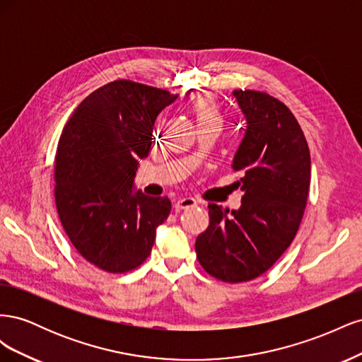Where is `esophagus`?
Masks as SVG:
<instances>
[{
	"mask_svg": "<svg viewBox=\"0 0 362 362\" xmlns=\"http://www.w3.org/2000/svg\"><path fill=\"white\" fill-rule=\"evenodd\" d=\"M198 205V202H196V199L193 198H180L177 202H175V210L177 211H181V210H185V208H190V206H196Z\"/></svg>",
	"mask_w": 362,
	"mask_h": 362,
	"instance_id": "obj_1",
	"label": "esophagus"
}]
</instances>
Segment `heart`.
<instances>
[{
    "instance_id": "obj_1",
    "label": "heart",
    "mask_w": 362,
    "mask_h": 362,
    "mask_svg": "<svg viewBox=\"0 0 362 362\" xmlns=\"http://www.w3.org/2000/svg\"><path fill=\"white\" fill-rule=\"evenodd\" d=\"M190 112L196 120V124L217 122L221 124L222 113L221 107L210 95H196L190 100Z\"/></svg>"
}]
</instances>
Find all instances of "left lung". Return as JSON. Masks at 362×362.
<instances>
[{
  "mask_svg": "<svg viewBox=\"0 0 362 362\" xmlns=\"http://www.w3.org/2000/svg\"><path fill=\"white\" fill-rule=\"evenodd\" d=\"M246 117L233 169L242 172L238 210L208 205L210 225L194 243L206 273L245 282L266 273L291 245L302 222L311 181V157L290 108L266 92L234 90Z\"/></svg>",
  "mask_w": 362,
  "mask_h": 362,
  "instance_id": "left-lung-1",
  "label": "left lung"
}]
</instances>
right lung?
Instances as JSON below:
<instances>
[{
	"instance_id": "obj_1",
	"label": "right lung",
	"mask_w": 362,
	"mask_h": 362,
	"mask_svg": "<svg viewBox=\"0 0 362 362\" xmlns=\"http://www.w3.org/2000/svg\"><path fill=\"white\" fill-rule=\"evenodd\" d=\"M177 95L129 80L108 83L75 108L59 140L54 180L64 233L78 254L108 273L139 267L170 213L168 198L134 192L139 160Z\"/></svg>"
}]
</instances>
